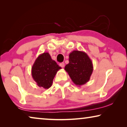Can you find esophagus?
<instances>
[{
    "label": "esophagus",
    "mask_w": 127,
    "mask_h": 127,
    "mask_svg": "<svg viewBox=\"0 0 127 127\" xmlns=\"http://www.w3.org/2000/svg\"><path fill=\"white\" fill-rule=\"evenodd\" d=\"M64 65H65V64H64V63H61L59 64V65L61 66V67L63 68L64 66Z\"/></svg>",
    "instance_id": "1"
}]
</instances>
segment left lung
<instances>
[{"label":"left lung","instance_id":"left-lung-1","mask_svg":"<svg viewBox=\"0 0 127 127\" xmlns=\"http://www.w3.org/2000/svg\"><path fill=\"white\" fill-rule=\"evenodd\" d=\"M75 85L81 86L90 80L94 70L92 62L84 51L73 50L69 55V63L64 68Z\"/></svg>","mask_w":127,"mask_h":127}]
</instances>
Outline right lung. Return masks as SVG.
Segmentation results:
<instances>
[{
  "mask_svg": "<svg viewBox=\"0 0 127 127\" xmlns=\"http://www.w3.org/2000/svg\"><path fill=\"white\" fill-rule=\"evenodd\" d=\"M62 68L50 57L49 53L38 55L32 66L31 74L38 86L48 89L52 85L57 72Z\"/></svg>",
  "mask_w": 127,
  "mask_h": 127,
  "instance_id": "obj_1",
  "label": "right lung"
}]
</instances>
